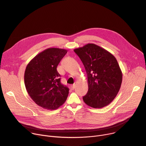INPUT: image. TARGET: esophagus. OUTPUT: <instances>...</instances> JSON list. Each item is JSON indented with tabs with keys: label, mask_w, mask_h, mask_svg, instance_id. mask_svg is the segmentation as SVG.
Instances as JSON below:
<instances>
[{
	"label": "esophagus",
	"mask_w": 146,
	"mask_h": 146,
	"mask_svg": "<svg viewBox=\"0 0 146 146\" xmlns=\"http://www.w3.org/2000/svg\"><path fill=\"white\" fill-rule=\"evenodd\" d=\"M70 88L72 90H74L75 88V84H73L70 86Z\"/></svg>",
	"instance_id": "esophagus-1"
}]
</instances>
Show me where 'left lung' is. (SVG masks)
Segmentation results:
<instances>
[{"mask_svg":"<svg viewBox=\"0 0 146 146\" xmlns=\"http://www.w3.org/2000/svg\"><path fill=\"white\" fill-rule=\"evenodd\" d=\"M86 69L88 91L84 102L93 108H102L114 100L120 89L122 73L116 58L95 44L74 50Z\"/></svg>","mask_w":146,"mask_h":146,"instance_id":"obj_1","label":"left lung"}]
</instances>
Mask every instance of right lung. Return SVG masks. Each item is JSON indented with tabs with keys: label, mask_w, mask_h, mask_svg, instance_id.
<instances>
[{
	"label": "right lung",
	"mask_w": 146,
	"mask_h": 146,
	"mask_svg": "<svg viewBox=\"0 0 146 146\" xmlns=\"http://www.w3.org/2000/svg\"><path fill=\"white\" fill-rule=\"evenodd\" d=\"M68 51L49 48L35 56L28 64L24 74L27 91L39 106L55 110L66 101L69 88L60 83L56 68Z\"/></svg>",
	"instance_id": "right-lung-1"
}]
</instances>
